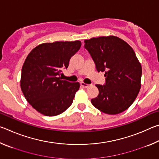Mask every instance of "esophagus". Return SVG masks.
I'll return each mask as SVG.
<instances>
[{"label":"esophagus","instance_id":"obj_1","mask_svg":"<svg viewBox=\"0 0 159 159\" xmlns=\"http://www.w3.org/2000/svg\"><path fill=\"white\" fill-rule=\"evenodd\" d=\"M80 85L83 86V87H84V88H88V87H89V86H90V85L86 84V83H83V82H81V83H80Z\"/></svg>","mask_w":159,"mask_h":159}]
</instances>
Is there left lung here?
<instances>
[{
	"mask_svg": "<svg viewBox=\"0 0 159 159\" xmlns=\"http://www.w3.org/2000/svg\"><path fill=\"white\" fill-rule=\"evenodd\" d=\"M84 43L97 71L105 72V85H95L99 95L91 99L93 105L107 114L124 111L141 88L142 66L133 49L114 36L92 38Z\"/></svg>",
	"mask_w": 159,
	"mask_h": 159,
	"instance_id": "left-lung-1",
	"label": "left lung"
}]
</instances>
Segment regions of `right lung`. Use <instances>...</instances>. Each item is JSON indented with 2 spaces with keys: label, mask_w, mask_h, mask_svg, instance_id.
<instances>
[{
  "label": "right lung",
  "mask_w": 159,
  "mask_h": 159,
  "mask_svg": "<svg viewBox=\"0 0 159 159\" xmlns=\"http://www.w3.org/2000/svg\"><path fill=\"white\" fill-rule=\"evenodd\" d=\"M80 46V41L45 43L29 52L21 69L20 86L38 112L54 116L71 105L80 83L61 80L60 76Z\"/></svg>",
  "instance_id": "1"
}]
</instances>
